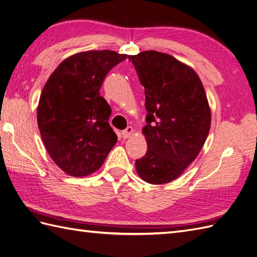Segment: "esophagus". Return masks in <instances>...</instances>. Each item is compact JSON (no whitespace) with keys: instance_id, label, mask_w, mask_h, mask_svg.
Segmentation results:
<instances>
[{"instance_id":"esophagus-1","label":"esophagus","mask_w":257,"mask_h":257,"mask_svg":"<svg viewBox=\"0 0 257 257\" xmlns=\"http://www.w3.org/2000/svg\"><path fill=\"white\" fill-rule=\"evenodd\" d=\"M133 133H134V128L132 126H127L125 130L122 131V136L123 138H128L133 135Z\"/></svg>"}]
</instances>
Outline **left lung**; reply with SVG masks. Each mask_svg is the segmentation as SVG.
I'll return each instance as SVG.
<instances>
[{
	"mask_svg": "<svg viewBox=\"0 0 257 257\" xmlns=\"http://www.w3.org/2000/svg\"><path fill=\"white\" fill-rule=\"evenodd\" d=\"M145 87L148 150L135 162L146 183L178 178L196 160L209 135L211 109L202 82L191 67L169 54L145 51L127 57Z\"/></svg>",
	"mask_w": 257,
	"mask_h": 257,
	"instance_id": "8db88e82",
	"label": "left lung"
}]
</instances>
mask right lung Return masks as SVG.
Listing matches in <instances>:
<instances>
[{
	"mask_svg": "<svg viewBox=\"0 0 257 257\" xmlns=\"http://www.w3.org/2000/svg\"><path fill=\"white\" fill-rule=\"evenodd\" d=\"M127 55L86 51L62 60L46 81L38 105V125L53 161L68 175L84 177L105 162L117 137L111 108L99 89Z\"/></svg>",
	"mask_w": 257,
	"mask_h": 257,
	"instance_id": "obj_1",
	"label": "right lung"
}]
</instances>
